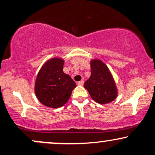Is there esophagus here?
Returning <instances> with one entry per match:
<instances>
[{
	"mask_svg": "<svg viewBox=\"0 0 155 155\" xmlns=\"http://www.w3.org/2000/svg\"><path fill=\"white\" fill-rule=\"evenodd\" d=\"M77 84H78V85H79V86H82V85L84 84V81L83 80H81V81H79Z\"/></svg>",
	"mask_w": 155,
	"mask_h": 155,
	"instance_id": "1",
	"label": "esophagus"
}]
</instances>
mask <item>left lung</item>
Instances as JSON below:
<instances>
[{
	"instance_id": "1",
	"label": "left lung",
	"mask_w": 155,
	"mask_h": 155,
	"mask_svg": "<svg viewBox=\"0 0 155 155\" xmlns=\"http://www.w3.org/2000/svg\"><path fill=\"white\" fill-rule=\"evenodd\" d=\"M91 76L84 84L90 97L97 104L112 102L118 95L117 85L111 71L104 62L98 59L90 61Z\"/></svg>"
}]
</instances>
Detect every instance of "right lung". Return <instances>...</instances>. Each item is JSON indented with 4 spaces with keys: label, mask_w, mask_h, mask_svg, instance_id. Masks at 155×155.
<instances>
[{
    "label": "right lung",
    "mask_w": 155,
    "mask_h": 155,
    "mask_svg": "<svg viewBox=\"0 0 155 155\" xmlns=\"http://www.w3.org/2000/svg\"><path fill=\"white\" fill-rule=\"evenodd\" d=\"M64 60L53 58L42 65L35 81V94L44 106L53 108L68 102L76 87L71 76L63 72Z\"/></svg>",
    "instance_id": "obj_1"
}]
</instances>
